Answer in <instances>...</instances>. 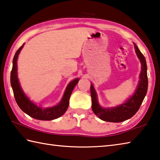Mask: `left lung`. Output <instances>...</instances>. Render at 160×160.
Returning a JSON list of instances; mask_svg holds the SVG:
<instances>
[{"label": "left lung", "mask_w": 160, "mask_h": 160, "mask_svg": "<svg viewBox=\"0 0 160 160\" xmlns=\"http://www.w3.org/2000/svg\"><path fill=\"white\" fill-rule=\"evenodd\" d=\"M133 45H134L136 53L137 54L138 59H140L141 63V72L137 89L132 97H131L125 103L118 107L103 108H101L98 103L97 93H96L94 87L92 85L90 87L92 101V110L96 115L103 121L111 122H120L128 120L138 111L146 95L148 81L146 58L139 50L135 43H133Z\"/></svg>", "instance_id": "obj_1"}]
</instances>
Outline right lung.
I'll return each instance as SVG.
<instances>
[{"label": "right lung", "instance_id": "add662e5", "mask_svg": "<svg viewBox=\"0 0 160 160\" xmlns=\"http://www.w3.org/2000/svg\"><path fill=\"white\" fill-rule=\"evenodd\" d=\"M24 44H23L18 49V50L16 52L15 54H14L12 69L10 75L11 86L12 88L14 98H15L17 105L25 113H27V115L32 118L37 119V120H52L59 118L64 114L66 110L68 109L69 99H70L71 93L75 86L78 84L79 79L77 78V79H75L69 83L62 101L57 106L48 108H42L37 106L36 104L32 103L27 98V96L24 94V93L23 92L21 87H20L18 78H17V57H18L20 51L24 47Z\"/></svg>", "mask_w": 160, "mask_h": 160}]
</instances>
